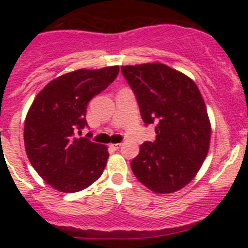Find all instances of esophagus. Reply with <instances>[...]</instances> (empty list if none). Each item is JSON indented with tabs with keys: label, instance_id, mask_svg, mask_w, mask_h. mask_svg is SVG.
Here are the masks:
<instances>
[{
	"label": "esophagus",
	"instance_id": "esophagus-1",
	"mask_svg": "<svg viewBox=\"0 0 248 248\" xmlns=\"http://www.w3.org/2000/svg\"><path fill=\"white\" fill-rule=\"evenodd\" d=\"M121 142H119V144H111V145H110V146H111L112 147V149H115V150H119L120 149V147H121Z\"/></svg>",
	"mask_w": 248,
	"mask_h": 248
}]
</instances>
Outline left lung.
<instances>
[{
    "instance_id": "obj_1",
    "label": "left lung",
    "mask_w": 248,
    "mask_h": 248,
    "mask_svg": "<svg viewBox=\"0 0 248 248\" xmlns=\"http://www.w3.org/2000/svg\"><path fill=\"white\" fill-rule=\"evenodd\" d=\"M145 124L156 122V140L145 141L131 167L144 186L174 193L196 177L207 156L211 124L196 82L159 62L121 66Z\"/></svg>"
}]
</instances>
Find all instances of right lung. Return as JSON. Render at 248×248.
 Wrapping results in <instances>:
<instances>
[{
    "label": "right lung",
    "mask_w": 248,
    "mask_h": 248,
    "mask_svg": "<svg viewBox=\"0 0 248 248\" xmlns=\"http://www.w3.org/2000/svg\"><path fill=\"white\" fill-rule=\"evenodd\" d=\"M119 71V66H110L69 72L47 82L30 107L24 126L26 155L56 191L87 188L106 168L108 147L74 134L87 124V103L114 81Z\"/></svg>",
    "instance_id": "obj_1"
}]
</instances>
